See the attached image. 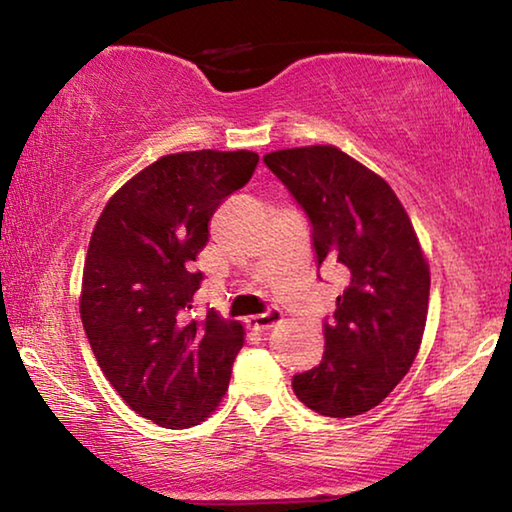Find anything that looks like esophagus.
I'll return each mask as SVG.
<instances>
[{"label":"esophagus","instance_id":"34e87169","mask_svg":"<svg viewBox=\"0 0 512 512\" xmlns=\"http://www.w3.org/2000/svg\"><path fill=\"white\" fill-rule=\"evenodd\" d=\"M282 320V311L280 309H268L264 314L253 316L248 320L250 327L257 329V332H264V329H271L275 323H280Z\"/></svg>","mask_w":512,"mask_h":512}]
</instances>
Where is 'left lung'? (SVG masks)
<instances>
[{"label":"left lung","instance_id":"1","mask_svg":"<svg viewBox=\"0 0 512 512\" xmlns=\"http://www.w3.org/2000/svg\"><path fill=\"white\" fill-rule=\"evenodd\" d=\"M264 164L307 214L318 268L345 277L325 352L293 377L298 400L327 418L375 409L420 350L429 307V264L409 214L384 178L336 146L264 155Z\"/></svg>","mask_w":512,"mask_h":512}]
</instances>
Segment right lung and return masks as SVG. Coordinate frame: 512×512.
Masks as SVG:
<instances>
[{
    "label": "right lung",
    "instance_id": "1",
    "mask_svg": "<svg viewBox=\"0 0 512 512\" xmlns=\"http://www.w3.org/2000/svg\"><path fill=\"white\" fill-rule=\"evenodd\" d=\"M253 151L164 155L119 189L94 225L81 320L103 375L142 418L167 429L203 422L228 391L244 327L210 309L189 316L210 219L244 187Z\"/></svg>",
    "mask_w": 512,
    "mask_h": 512
}]
</instances>
